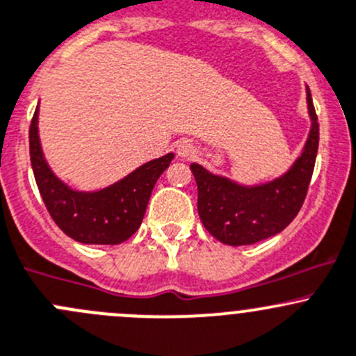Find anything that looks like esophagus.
<instances>
[{"label":"esophagus","instance_id":"34e87169","mask_svg":"<svg viewBox=\"0 0 356 356\" xmlns=\"http://www.w3.org/2000/svg\"><path fill=\"white\" fill-rule=\"evenodd\" d=\"M177 154L181 159H192L195 156V147L188 142V140H181L177 145Z\"/></svg>","mask_w":356,"mask_h":356}]
</instances>
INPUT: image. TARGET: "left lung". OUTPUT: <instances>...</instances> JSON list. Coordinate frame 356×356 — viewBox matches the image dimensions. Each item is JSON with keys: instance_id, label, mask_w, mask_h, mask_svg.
Returning a JSON list of instances; mask_svg holds the SVG:
<instances>
[{"instance_id": "obj_1", "label": "left lung", "mask_w": 356, "mask_h": 356, "mask_svg": "<svg viewBox=\"0 0 356 356\" xmlns=\"http://www.w3.org/2000/svg\"><path fill=\"white\" fill-rule=\"evenodd\" d=\"M309 128L308 138L293 166L280 177L258 185L207 171L192 163L197 181V209L206 230L227 245H249L280 234L296 218L305 202L318 150V122L312 93L306 86Z\"/></svg>"}]
</instances>
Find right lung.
Masks as SVG:
<instances>
[{
	"instance_id": "right-lung-1",
	"label": "right lung",
	"mask_w": 356,
	"mask_h": 356,
	"mask_svg": "<svg viewBox=\"0 0 356 356\" xmlns=\"http://www.w3.org/2000/svg\"><path fill=\"white\" fill-rule=\"evenodd\" d=\"M40 105L29 129L31 166L38 188L60 230L81 244L115 245L140 228L150 193L175 154L149 161L100 190H76L62 181L47 163L40 140Z\"/></svg>"
}]
</instances>
